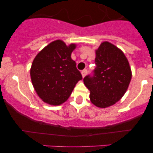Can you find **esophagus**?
Here are the masks:
<instances>
[{"mask_svg": "<svg viewBox=\"0 0 153 153\" xmlns=\"http://www.w3.org/2000/svg\"><path fill=\"white\" fill-rule=\"evenodd\" d=\"M87 73H88V71H87V69H84L81 71V75H82V77H83V78H85V77L86 76Z\"/></svg>", "mask_w": 153, "mask_h": 153, "instance_id": "34e87169", "label": "esophagus"}]
</instances>
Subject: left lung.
Segmentation results:
<instances>
[{
	"label": "left lung",
	"instance_id": "obj_1",
	"mask_svg": "<svg viewBox=\"0 0 153 153\" xmlns=\"http://www.w3.org/2000/svg\"><path fill=\"white\" fill-rule=\"evenodd\" d=\"M94 76L84 78L90 100L99 108H106L122 99L131 82V69L127 57L114 44L104 41L96 50Z\"/></svg>",
	"mask_w": 153,
	"mask_h": 153
}]
</instances>
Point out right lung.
I'll return each instance as SVG.
<instances>
[{
  "label": "right lung",
  "mask_w": 153,
  "mask_h": 153,
  "mask_svg": "<svg viewBox=\"0 0 153 153\" xmlns=\"http://www.w3.org/2000/svg\"><path fill=\"white\" fill-rule=\"evenodd\" d=\"M75 48V44L67 46L62 40H56L35 57L30 75L37 94L44 102L53 105L63 103L82 79L71 58Z\"/></svg>",
  "instance_id": "add662e5"
}]
</instances>
